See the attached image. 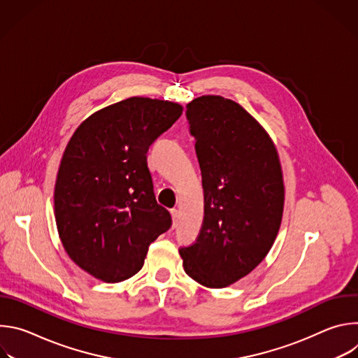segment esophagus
<instances>
[{"label":"esophagus","instance_id":"1","mask_svg":"<svg viewBox=\"0 0 358 358\" xmlns=\"http://www.w3.org/2000/svg\"><path fill=\"white\" fill-rule=\"evenodd\" d=\"M170 214H171V218H173V228L177 227V222H178V217H180V211L177 208H173L170 210Z\"/></svg>","mask_w":358,"mask_h":358}]
</instances>
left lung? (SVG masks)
<instances>
[{"mask_svg": "<svg viewBox=\"0 0 358 358\" xmlns=\"http://www.w3.org/2000/svg\"><path fill=\"white\" fill-rule=\"evenodd\" d=\"M203 189L195 242L180 248L185 273L210 289L249 275L269 253L283 217L285 184L276 145L239 103L217 94L187 105Z\"/></svg>", "mask_w": 358, "mask_h": 358, "instance_id": "obj_1", "label": "left lung"}]
</instances>
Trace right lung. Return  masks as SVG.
Segmentation results:
<instances>
[{
	"mask_svg": "<svg viewBox=\"0 0 358 358\" xmlns=\"http://www.w3.org/2000/svg\"><path fill=\"white\" fill-rule=\"evenodd\" d=\"M181 113L176 101L133 96L90 115L68 141L54 191L55 221L68 257L90 276L106 283L134 276L148 245L170 228L145 155Z\"/></svg>",
	"mask_w": 358,
	"mask_h": 358,
	"instance_id": "obj_1",
	"label": "right lung"
}]
</instances>
